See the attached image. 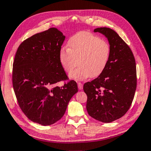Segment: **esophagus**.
Segmentation results:
<instances>
[{
	"label": "esophagus",
	"instance_id": "obj_1",
	"mask_svg": "<svg viewBox=\"0 0 151 151\" xmlns=\"http://www.w3.org/2000/svg\"><path fill=\"white\" fill-rule=\"evenodd\" d=\"M77 84H78V88H79V90H81L82 89H83V84H82L81 83H79V82Z\"/></svg>",
	"mask_w": 151,
	"mask_h": 151
}]
</instances>
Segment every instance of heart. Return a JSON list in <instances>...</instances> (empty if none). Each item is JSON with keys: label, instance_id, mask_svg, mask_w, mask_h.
<instances>
[{"label": "heart", "instance_id": "1", "mask_svg": "<svg viewBox=\"0 0 151 151\" xmlns=\"http://www.w3.org/2000/svg\"><path fill=\"white\" fill-rule=\"evenodd\" d=\"M68 47L59 52V61L69 72L77 65L80 66L70 72L69 77L74 80H83L99 76L109 62L110 47L108 42L88 32H80L70 38Z\"/></svg>", "mask_w": 151, "mask_h": 151}]
</instances>
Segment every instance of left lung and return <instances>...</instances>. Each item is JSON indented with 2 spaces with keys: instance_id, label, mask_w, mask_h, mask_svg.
Instances as JSON below:
<instances>
[{
  "instance_id": "obj_1",
  "label": "left lung",
  "mask_w": 151,
  "mask_h": 151,
  "mask_svg": "<svg viewBox=\"0 0 151 151\" xmlns=\"http://www.w3.org/2000/svg\"><path fill=\"white\" fill-rule=\"evenodd\" d=\"M94 32L108 39L110 57L99 77L83 85L86 109L94 119L110 123L123 116L131 106L137 87L135 60L129 46L113 29L98 27Z\"/></svg>"
}]
</instances>
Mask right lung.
I'll list each match as a JSON object with an SVG mask.
<instances>
[{"instance_id": "add662e5", "label": "right lung", "mask_w": 151, "mask_h": 151, "mask_svg": "<svg viewBox=\"0 0 151 151\" xmlns=\"http://www.w3.org/2000/svg\"><path fill=\"white\" fill-rule=\"evenodd\" d=\"M65 39L55 27L36 34L19 45L13 63V88L20 108L28 119L42 126L61 119L78 92L73 80L54 86L68 79L59 61Z\"/></svg>"}]
</instances>
